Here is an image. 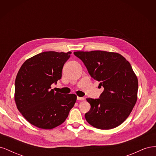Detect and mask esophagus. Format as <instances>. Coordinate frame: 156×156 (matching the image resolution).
<instances>
[{
    "mask_svg": "<svg viewBox=\"0 0 156 156\" xmlns=\"http://www.w3.org/2000/svg\"><path fill=\"white\" fill-rule=\"evenodd\" d=\"M77 100H81V101H83L84 100V98L83 97H79V96H77Z\"/></svg>",
    "mask_w": 156,
    "mask_h": 156,
    "instance_id": "1",
    "label": "esophagus"
}]
</instances>
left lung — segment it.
I'll use <instances>...</instances> for the list:
<instances>
[{"label":"left lung","instance_id":"8db88e82","mask_svg":"<svg viewBox=\"0 0 156 156\" xmlns=\"http://www.w3.org/2000/svg\"><path fill=\"white\" fill-rule=\"evenodd\" d=\"M90 76L104 90L100 98H87L90 104L85 119L94 127L110 129L129 116L137 100L138 79L130 63L123 56L103 51H77Z\"/></svg>","mask_w":156,"mask_h":156}]
</instances>
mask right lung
Segmentation results:
<instances>
[{
  "label": "right lung",
  "mask_w": 156,
  "mask_h": 156,
  "mask_svg": "<svg viewBox=\"0 0 156 156\" xmlns=\"http://www.w3.org/2000/svg\"><path fill=\"white\" fill-rule=\"evenodd\" d=\"M71 52L46 51L27 60L17 73L15 101L19 110L31 124L50 129L62 124L76 102L73 94H62L51 89L62 77Z\"/></svg>",
  "instance_id": "1"
}]
</instances>
